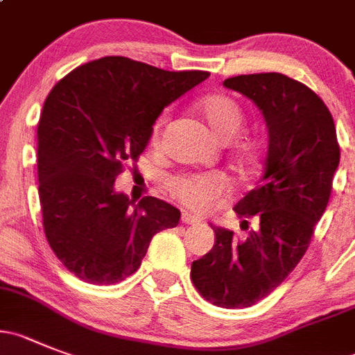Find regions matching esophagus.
<instances>
[{"label": "esophagus", "mask_w": 355, "mask_h": 355, "mask_svg": "<svg viewBox=\"0 0 355 355\" xmlns=\"http://www.w3.org/2000/svg\"><path fill=\"white\" fill-rule=\"evenodd\" d=\"M182 223L187 224V226H198V224H201V218L193 214H189V211H184L182 214Z\"/></svg>", "instance_id": "esophagus-1"}]
</instances>
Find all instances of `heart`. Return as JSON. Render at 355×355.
Masks as SVG:
<instances>
[{
    "mask_svg": "<svg viewBox=\"0 0 355 355\" xmlns=\"http://www.w3.org/2000/svg\"><path fill=\"white\" fill-rule=\"evenodd\" d=\"M200 114L207 121L208 128L215 137L224 141L233 140L245 124L243 108L233 98L224 94H214L200 103ZM168 117L161 115L152 128L150 144L159 147L162 137V128ZM241 161L248 166L259 162L261 154L257 147L241 148ZM168 189L171 196L180 201L184 207L196 211H208L220 203L230 189V180L218 173H178L168 180Z\"/></svg>",
    "mask_w": 355,
    "mask_h": 355,
    "instance_id": "heart-1",
    "label": "heart"
}]
</instances>
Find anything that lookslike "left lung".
I'll return each instance as SVG.
<instances>
[{"instance_id": "obj_1", "label": "left lung", "mask_w": 355, "mask_h": 355, "mask_svg": "<svg viewBox=\"0 0 355 355\" xmlns=\"http://www.w3.org/2000/svg\"><path fill=\"white\" fill-rule=\"evenodd\" d=\"M224 85L256 103L270 132L263 178L234 207L241 226L256 218L257 227L245 240L214 227V248L194 261L191 280L217 306L247 308L273 293L308 250L329 203L340 145L329 108L301 82L254 73Z\"/></svg>"}]
</instances>
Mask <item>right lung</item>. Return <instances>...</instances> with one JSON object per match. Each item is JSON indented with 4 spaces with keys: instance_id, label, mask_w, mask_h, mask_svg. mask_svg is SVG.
Returning a JSON list of instances; mask_svg holds the SVG:
<instances>
[{
    "instance_id": "add662e5",
    "label": "right lung",
    "mask_w": 355,
    "mask_h": 355,
    "mask_svg": "<svg viewBox=\"0 0 355 355\" xmlns=\"http://www.w3.org/2000/svg\"><path fill=\"white\" fill-rule=\"evenodd\" d=\"M208 75L107 55L49 92L36 135L38 194L45 236L69 273L96 286L122 282L152 236L177 226L178 208L152 196L132 205L114 182L145 150L162 108Z\"/></svg>"
}]
</instances>
